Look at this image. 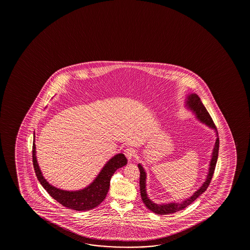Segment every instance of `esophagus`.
<instances>
[{"label": "esophagus", "mask_w": 250, "mask_h": 250, "mask_svg": "<svg viewBox=\"0 0 250 250\" xmlns=\"http://www.w3.org/2000/svg\"><path fill=\"white\" fill-rule=\"evenodd\" d=\"M124 154L126 156L128 161H131V160L136 156V151L132 147H128L125 150Z\"/></svg>", "instance_id": "esophagus-1"}]
</instances>
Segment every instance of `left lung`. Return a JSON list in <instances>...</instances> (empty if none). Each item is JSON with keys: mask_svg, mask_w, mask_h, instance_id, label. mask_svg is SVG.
Wrapping results in <instances>:
<instances>
[{"mask_svg": "<svg viewBox=\"0 0 250 250\" xmlns=\"http://www.w3.org/2000/svg\"><path fill=\"white\" fill-rule=\"evenodd\" d=\"M185 105L188 107V109L191 110L192 112L195 113V116L198 119V120H200L202 123L205 124L207 126L215 130L217 138H216L214 147L212 149V159H211L210 164H209L208 173L207 175L206 181L202 184V186L196 191H195V193L190 197L185 199V201L181 202H170V203H166V204H156L154 202H152L149 197L147 196V191H146V178H147V175L144 171V167H142V165L138 164V168H139V171H140V191L142 200H143V202H144L147 208L149 209L152 212H154V213L160 214V215L173 213V212L183 210L185 208H187L188 205H190L195 200L198 198L199 196L202 195L203 192H205L209 185H210L211 180H212L213 172L215 170L216 163H217V160H218L219 147V134H218L217 128H216L215 125L213 123L210 114L208 112V110L206 109V107L202 104L200 97L196 94L188 95L187 100L185 102Z\"/></svg>", "mask_w": 250, "mask_h": 250, "instance_id": "obj_1", "label": "left lung"}]
</instances>
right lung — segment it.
<instances>
[{
  "label": "right lung",
  "mask_w": 250,
  "mask_h": 250,
  "mask_svg": "<svg viewBox=\"0 0 250 250\" xmlns=\"http://www.w3.org/2000/svg\"><path fill=\"white\" fill-rule=\"evenodd\" d=\"M32 161L38 181L46 191L62 205L76 211H88L99 206L106 198L109 189L110 179L113 173L127 164L126 157L123 154H116L106 162L96 179L88 187L80 190L68 191L49 185L42 176L36 157L35 139L32 146Z\"/></svg>",
  "instance_id": "add662e5"
}]
</instances>
